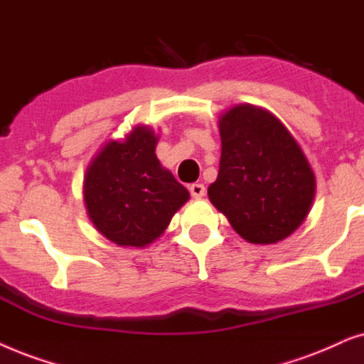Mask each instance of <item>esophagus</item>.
<instances>
[{
	"mask_svg": "<svg viewBox=\"0 0 364 364\" xmlns=\"http://www.w3.org/2000/svg\"><path fill=\"white\" fill-rule=\"evenodd\" d=\"M190 193H191V196L195 198V200H200V198L206 195V188L203 186L201 183H195V185L190 186Z\"/></svg>",
	"mask_w": 364,
	"mask_h": 364,
	"instance_id": "esophagus-1",
	"label": "esophagus"
}]
</instances>
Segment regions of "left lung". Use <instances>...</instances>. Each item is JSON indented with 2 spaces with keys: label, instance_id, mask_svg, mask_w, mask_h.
Listing matches in <instances>:
<instances>
[{
  "label": "left lung",
  "instance_id": "8db88e82",
  "mask_svg": "<svg viewBox=\"0 0 364 364\" xmlns=\"http://www.w3.org/2000/svg\"><path fill=\"white\" fill-rule=\"evenodd\" d=\"M220 171L208 188L213 206L241 238L274 245L301 226L316 179L303 149L268 109L235 105L218 121Z\"/></svg>",
  "mask_w": 364,
  "mask_h": 364
}]
</instances>
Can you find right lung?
<instances>
[{
    "instance_id": "add662e5",
    "label": "right lung",
    "mask_w": 364,
    "mask_h": 364,
    "mask_svg": "<svg viewBox=\"0 0 364 364\" xmlns=\"http://www.w3.org/2000/svg\"><path fill=\"white\" fill-rule=\"evenodd\" d=\"M158 138L149 126H134L124 139H109L86 168V211L111 243L151 245L190 200L186 188L156 158Z\"/></svg>"
}]
</instances>
